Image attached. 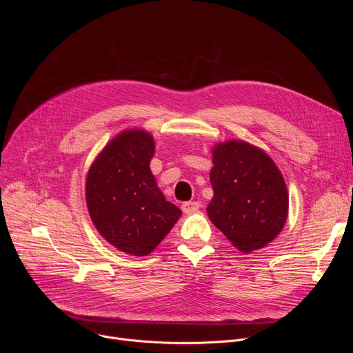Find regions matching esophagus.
<instances>
[{"mask_svg": "<svg viewBox=\"0 0 353 353\" xmlns=\"http://www.w3.org/2000/svg\"><path fill=\"white\" fill-rule=\"evenodd\" d=\"M199 208H200L199 201H186V203H183V205H181V209L186 214L196 213L199 210Z\"/></svg>", "mask_w": 353, "mask_h": 353, "instance_id": "34e87169", "label": "esophagus"}]
</instances>
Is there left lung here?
I'll list each match as a JSON object with an SVG mask.
<instances>
[{
    "mask_svg": "<svg viewBox=\"0 0 353 353\" xmlns=\"http://www.w3.org/2000/svg\"><path fill=\"white\" fill-rule=\"evenodd\" d=\"M212 157V223L242 253L265 248L288 219L289 193L281 170L265 150L243 140L214 144Z\"/></svg>",
    "mask_w": 353,
    "mask_h": 353,
    "instance_id": "1",
    "label": "left lung"
}]
</instances>
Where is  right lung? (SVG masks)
<instances>
[{"label":"right lung","instance_id":"1","mask_svg":"<svg viewBox=\"0 0 353 353\" xmlns=\"http://www.w3.org/2000/svg\"><path fill=\"white\" fill-rule=\"evenodd\" d=\"M154 147L145 130H123L91 163L85 179L92 225L111 246L132 256L152 253L181 216L150 170Z\"/></svg>","mask_w":353,"mask_h":353}]
</instances>
